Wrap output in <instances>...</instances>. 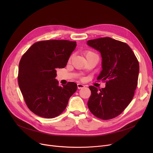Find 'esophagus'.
<instances>
[{"instance_id": "1", "label": "esophagus", "mask_w": 153, "mask_h": 153, "mask_svg": "<svg viewBox=\"0 0 153 153\" xmlns=\"http://www.w3.org/2000/svg\"><path fill=\"white\" fill-rule=\"evenodd\" d=\"M85 87L84 85L83 84H77V88L79 89H82V88H84Z\"/></svg>"}]
</instances>
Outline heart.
Instances as JSON below:
<instances>
[{"instance_id":"heart-1","label":"heart","mask_w":153,"mask_h":153,"mask_svg":"<svg viewBox=\"0 0 153 153\" xmlns=\"http://www.w3.org/2000/svg\"><path fill=\"white\" fill-rule=\"evenodd\" d=\"M94 54V53H92V52H91V51H87V52L85 53V57H86V56H89V55H90V54Z\"/></svg>"}]
</instances>
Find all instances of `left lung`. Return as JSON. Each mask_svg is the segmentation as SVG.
I'll return each instance as SVG.
<instances>
[{"instance_id":"8db88e82","label":"left lung","mask_w":153,"mask_h":153,"mask_svg":"<svg viewBox=\"0 0 153 153\" xmlns=\"http://www.w3.org/2000/svg\"><path fill=\"white\" fill-rule=\"evenodd\" d=\"M87 45L100 53L102 71L97 79L105 81V88L89 86L87 105L91 113L102 120L119 115L131 102L137 87L139 62L127 44L110 37L91 39Z\"/></svg>"}]
</instances>
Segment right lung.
I'll list each match as a JSON object with an SVG mask.
<instances>
[{
    "instance_id": "1",
    "label": "right lung",
    "mask_w": 153,
    "mask_h": 153,
    "mask_svg": "<svg viewBox=\"0 0 153 153\" xmlns=\"http://www.w3.org/2000/svg\"><path fill=\"white\" fill-rule=\"evenodd\" d=\"M77 46L68 40H46L34 43L22 57L19 85L29 109L39 117L53 118L66 108L77 91L76 83L59 86L56 69L66 67Z\"/></svg>"
}]
</instances>
